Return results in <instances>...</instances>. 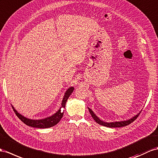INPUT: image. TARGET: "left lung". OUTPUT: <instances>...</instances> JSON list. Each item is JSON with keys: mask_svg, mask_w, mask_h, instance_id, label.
Here are the masks:
<instances>
[{"mask_svg": "<svg viewBox=\"0 0 158 158\" xmlns=\"http://www.w3.org/2000/svg\"><path fill=\"white\" fill-rule=\"evenodd\" d=\"M88 110H89V113L91 114L92 118H94V119L96 121L97 123L101 125H103V126L107 127H121L126 126V125H128L129 124L131 123L133 121H135L141 113V111L139 112V114H137L134 117H133L132 118L127 119V120H125V121H114V122H106V121H103V120L100 119L89 107H88Z\"/></svg>", "mask_w": 158, "mask_h": 158, "instance_id": "left-lung-1", "label": "left lung"}]
</instances>
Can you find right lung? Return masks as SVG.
<instances>
[{
	"mask_svg": "<svg viewBox=\"0 0 158 158\" xmlns=\"http://www.w3.org/2000/svg\"><path fill=\"white\" fill-rule=\"evenodd\" d=\"M73 90H74L73 87H71L69 88L66 91V92L64 93V95L62 100L61 106H60V107L59 108V110L53 115H52L49 117H47V118H44V119H31L27 118L25 117L22 115L21 114H20L19 113H18V111L15 110L13 106H12V107H13V110L16 114V115H17L18 118L21 119L24 123H25L26 125H29V126L33 127L43 128V129L48 128L52 126H55V125H56L59 122L60 119L63 118V111H62L61 108L65 107V104L69 98V97L72 93L73 92Z\"/></svg>",
	"mask_w": 158,
	"mask_h": 158,
	"instance_id": "obj_1",
	"label": "right lung"
}]
</instances>
